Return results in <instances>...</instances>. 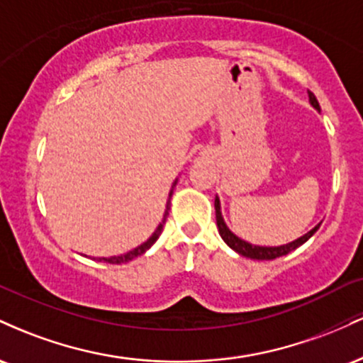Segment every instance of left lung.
<instances>
[{
    "label": "left lung",
    "mask_w": 363,
    "mask_h": 363,
    "mask_svg": "<svg viewBox=\"0 0 363 363\" xmlns=\"http://www.w3.org/2000/svg\"><path fill=\"white\" fill-rule=\"evenodd\" d=\"M309 102L315 111H320L318 99H315V95L312 94V91H309ZM215 213H216V227H218V232H220V235H222L223 242L227 244L230 249H234L237 254H240V256L251 257V259H257V261H269V259H277V257L286 256L289 252L295 251L297 247H301L303 242H307V240H309L311 237L318 232V228L320 227V223H318L314 228H312V230L307 232V234L298 237V239L291 240V242H289V244L277 245V247H266V245H254V244L245 242V240L240 239V237H237L234 232L227 227V223L223 222L222 208H220L218 196L215 198Z\"/></svg>",
    "instance_id": "8db88e82"
}]
</instances>
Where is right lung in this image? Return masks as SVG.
Returning <instances> with one entry per match:
<instances>
[{
	"mask_svg": "<svg viewBox=\"0 0 363 363\" xmlns=\"http://www.w3.org/2000/svg\"><path fill=\"white\" fill-rule=\"evenodd\" d=\"M176 184H177V179H176V181H174V184H172V189H170V193H169V201H167V206H165V213H164V218H162V222L158 223V227L155 228V232H153V234L150 235V239L145 240V242L141 244V245H138V247H135V249H133V251H129V252H124V254H119V256H111V257H97V261H102V262H109V264H121V262H128V261L135 259V257L141 256V254H145V252H147L148 249L152 247V245L157 242V239H158V237H160L162 230H164L165 220H167V216H169V210H170V196H172V193H174V187H176Z\"/></svg>",
	"mask_w": 363,
	"mask_h": 363,
	"instance_id": "1",
	"label": "right lung"
}]
</instances>
